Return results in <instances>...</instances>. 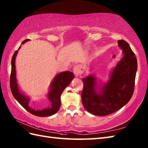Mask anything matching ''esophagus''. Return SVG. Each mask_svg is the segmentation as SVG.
<instances>
[{"mask_svg":"<svg viewBox=\"0 0 148 148\" xmlns=\"http://www.w3.org/2000/svg\"><path fill=\"white\" fill-rule=\"evenodd\" d=\"M73 72L76 76H80L83 72V68L82 67V65H77L76 66H74Z\"/></svg>","mask_w":148,"mask_h":148,"instance_id":"obj_1","label":"esophagus"}]
</instances>
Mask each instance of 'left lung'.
I'll return each mask as SVG.
<instances>
[{
	"label": "left lung",
	"instance_id": "obj_1",
	"mask_svg": "<svg viewBox=\"0 0 148 148\" xmlns=\"http://www.w3.org/2000/svg\"><path fill=\"white\" fill-rule=\"evenodd\" d=\"M118 45L122 49L123 57L106 83H98L92 74L83 78L82 103L86 111L94 115L106 116L118 111L129 102L134 93L137 58L128 42L119 40Z\"/></svg>",
	"mask_w": 148,
	"mask_h": 148
}]
</instances>
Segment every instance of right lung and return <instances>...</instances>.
Returning a JSON list of instances; mask_svg holds the SVG:
<instances>
[{"label": "right lung", "instance_id": "right-lung-1", "mask_svg": "<svg viewBox=\"0 0 148 148\" xmlns=\"http://www.w3.org/2000/svg\"><path fill=\"white\" fill-rule=\"evenodd\" d=\"M29 39H26L21 42L22 45L29 41ZM19 47L18 50L20 49ZM18 50L14 53L11 60V72L10 76V88L12 95L17 100L19 103L27 111L39 117L51 116L57 112L61 106V94L63 91L71 83L72 80L74 78V73L70 71H65L60 72L56 74L54 79L50 84L49 92L47 94V97L51 102V106L48 108L42 109V110H36L29 106L30 99L21 92L18 84L16 79V72L15 60L16 56L18 54Z\"/></svg>", "mask_w": 148, "mask_h": 148}]
</instances>
